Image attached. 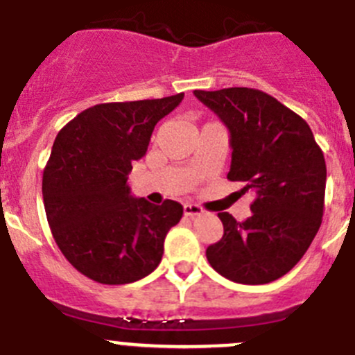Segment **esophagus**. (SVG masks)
Returning a JSON list of instances; mask_svg holds the SVG:
<instances>
[{
    "mask_svg": "<svg viewBox=\"0 0 355 355\" xmlns=\"http://www.w3.org/2000/svg\"><path fill=\"white\" fill-rule=\"evenodd\" d=\"M184 213H185V216H191V218H194V216L201 215L202 208H201V206H198V205H192V202H185Z\"/></svg>",
    "mask_w": 355,
    "mask_h": 355,
    "instance_id": "esophagus-1",
    "label": "esophagus"
}]
</instances>
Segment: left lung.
<instances>
[{"label":"left lung","mask_w":355,"mask_h":355,"mask_svg":"<svg viewBox=\"0 0 355 355\" xmlns=\"http://www.w3.org/2000/svg\"><path fill=\"white\" fill-rule=\"evenodd\" d=\"M229 130L227 178L251 191V215L218 213L223 236L206 250L209 265L241 284H265L290 272L321 227L326 163L312 130L291 109L253 88L194 90Z\"/></svg>","instance_id":"1"}]
</instances>
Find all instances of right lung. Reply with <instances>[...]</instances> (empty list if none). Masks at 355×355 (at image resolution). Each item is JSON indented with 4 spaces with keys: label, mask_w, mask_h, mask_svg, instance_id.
I'll return each mask as SVG.
<instances>
[{
    "label": "right lung",
    "mask_w": 355,
    "mask_h": 355,
    "mask_svg": "<svg viewBox=\"0 0 355 355\" xmlns=\"http://www.w3.org/2000/svg\"><path fill=\"white\" fill-rule=\"evenodd\" d=\"M184 94L154 101L111 102L86 109L58 132L43 171V202L51 234L74 269L102 284L149 276L168 230L184 208L133 198L128 173L146 156L159 119Z\"/></svg>",
    "instance_id": "1"
}]
</instances>
